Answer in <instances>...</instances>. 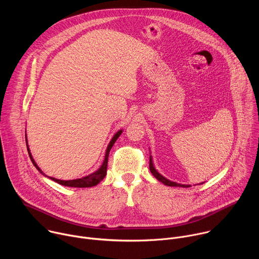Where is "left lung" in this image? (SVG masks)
Returning <instances> with one entry per match:
<instances>
[{
  "label": "left lung",
  "instance_id": "1",
  "mask_svg": "<svg viewBox=\"0 0 259 259\" xmlns=\"http://www.w3.org/2000/svg\"><path fill=\"white\" fill-rule=\"evenodd\" d=\"M150 170L152 172V174L159 180L161 181L162 183H164L165 186H168V187H179V188H190L191 186L190 184H181V183H177V182H174V181H171L169 179H167L166 177H164L163 175H161L155 168L154 166V163H153V158L152 156H150ZM203 183V182H202Z\"/></svg>",
  "mask_w": 259,
  "mask_h": 259
}]
</instances>
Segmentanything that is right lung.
<instances>
[{
    "label": "right lung",
    "instance_id": "obj_1",
    "mask_svg": "<svg viewBox=\"0 0 259 259\" xmlns=\"http://www.w3.org/2000/svg\"><path fill=\"white\" fill-rule=\"evenodd\" d=\"M123 130H119L115 135L114 137L112 138V140L109 141L108 145H107V149L105 151V156H104V160H103V163L102 165L100 166L99 169H97L95 172L91 173L90 175H87L85 177H82V178H78V179H72V180H61V179H57V178H54V177H51V176H47L45 175V173L39 168V166L36 165V163L34 162L31 154H30V151H29V147H28V144H27V138H26V134H25V141H26V147H27V152H28V155H29V158L33 164V166L38 169V171H40V173H42L43 175H45L46 177L50 178L51 180L61 184V186H64V187H70V188H91V187H94L96 186V184H98L106 175V169H107V160H108V154H109V151L110 149H112L114 143L116 142V140L119 138V136L122 134Z\"/></svg>",
    "mask_w": 259,
    "mask_h": 259
}]
</instances>
